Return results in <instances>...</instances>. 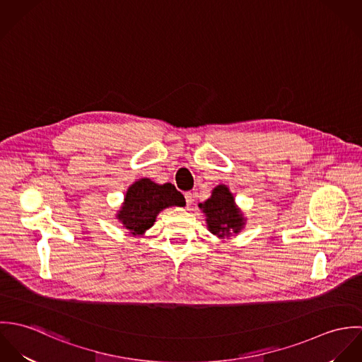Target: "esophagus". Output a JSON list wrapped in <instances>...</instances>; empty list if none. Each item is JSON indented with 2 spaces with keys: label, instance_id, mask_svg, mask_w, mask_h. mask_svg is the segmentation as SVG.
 <instances>
[{
  "label": "esophagus",
  "instance_id": "obj_1",
  "mask_svg": "<svg viewBox=\"0 0 362 362\" xmlns=\"http://www.w3.org/2000/svg\"><path fill=\"white\" fill-rule=\"evenodd\" d=\"M185 201H187V206H191L194 202V195L192 192H185Z\"/></svg>",
  "mask_w": 362,
  "mask_h": 362
}]
</instances>
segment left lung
Wrapping results in <instances>:
<instances>
[{
    "instance_id": "obj_1",
    "label": "left lung",
    "mask_w": 362,
    "mask_h": 362,
    "mask_svg": "<svg viewBox=\"0 0 362 362\" xmlns=\"http://www.w3.org/2000/svg\"><path fill=\"white\" fill-rule=\"evenodd\" d=\"M199 209L206 216L209 231L218 238H228L240 233L245 226V217L234 202V197L226 185H217L211 197Z\"/></svg>"
}]
</instances>
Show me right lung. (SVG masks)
<instances>
[{
    "label": "right lung",
    "mask_w": 362,
    "mask_h": 362,
    "mask_svg": "<svg viewBox=\"0 0 362 362\" xmlns=\"http://www.w3.org/2000/svg\"><path fill=\"white\" fill-rule=\"evenodd\" d=\"M185 199L171 184L158 185L149 178L135 181L127 191L117 218L132 234L144 235L155 224L157 214L170 206H184Z\"/></svg>",
    "instance_id": "add662e5"
}]
</instances>
